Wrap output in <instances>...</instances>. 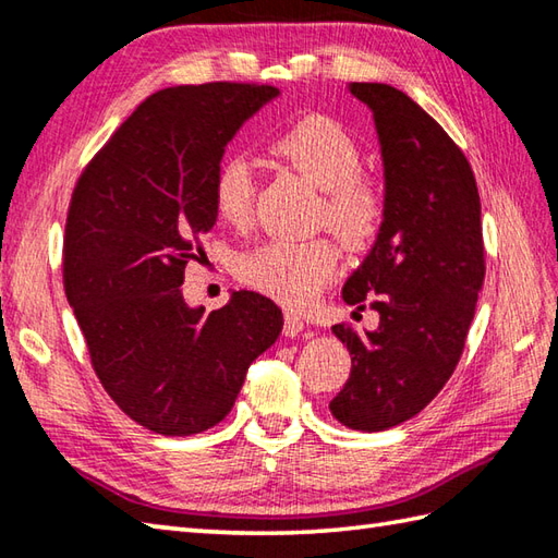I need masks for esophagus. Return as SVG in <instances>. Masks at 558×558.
Instances as JSON below:
<instances>
[{
    "label": "esophagus",
    "mask_w": 558,
    "mask_h": 558,
    "mask_svg": "<svg viewBox=\"0 0 558 558\" xmlns=\"http://www.w3.org/2000/svg\"><path fill=\"white\" fill-rule=\"evenodd\" d=\"M304 330V318L300 314H294L292 310L286 312V326H282V333L288 338H298Z\"/></svg>",
    "instance_id": "esophagus-1"
}]
</instances>
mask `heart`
<instances>
[{"mask_svg": "<svg viewBox=\"0 0 558 558\" xmlns=\"http://www.w3.org/2000/svg\"><path fill=\"white\" fill-rule=\"evenodd\" d=\"M272 156L322 189L318 222L348 248L369 246L381 232L388 213L384 184L362 168V148L340 122L330 117H304L272 138ZM218 216L242 228L252 220L256 196L254 162L240 153L225 156L210 182ZM338 270V248L328 236L270 240L236 260L244 286L288 306L310 304Z\"/></svg>", "mask_w": 558, "mask_h": 558, "instance_id": "obj_1", "label": "heart"}]
</instances>
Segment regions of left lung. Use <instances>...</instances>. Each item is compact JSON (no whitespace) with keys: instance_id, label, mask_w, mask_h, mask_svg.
<instances>
[{"instance_id":"left-lung-1","label":"left lung","mask_w":558,"mask_h":558,"mask_svg":"<svg viewBox=\"0 0 558 558\" xmlns=\"http://www.w3.org/2000/svg\"><path fill=\"white\" fill-rule=\"evenodd\" d=\"M374 112L388 213L342 300L378 312V328L333 333L352 357L333 417L357 432H384L414 417L456 372L484 280L482 208L475 174L456 141L405 93L350 83Z\"/></svg>"}]
</instances>
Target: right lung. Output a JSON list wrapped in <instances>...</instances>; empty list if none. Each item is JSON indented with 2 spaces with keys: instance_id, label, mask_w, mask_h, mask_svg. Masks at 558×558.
I'll list each match as a JSON object with an SVG mask.
<instances>
[{
  "instance_id": "1",
  "label": "right lung",
  "mask_w": 558,
  "mask_h": 558,
  "mask_svg": "<svg viewBox=\"0 0 558 558\" xmlns=\"http://www.w3.org/2000/svg\"><path fill=\"white\" fill-rule=\"evenodd\" d=\"M268 83L153 93L83 168L64 228V292L108 396L146 429L192 436L234 405L248 364L282 330L258 292L206 314L182 298L198 236L216 225L210 182Z\"/></svg>"
}]
</instances>
